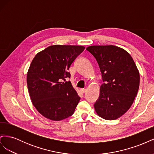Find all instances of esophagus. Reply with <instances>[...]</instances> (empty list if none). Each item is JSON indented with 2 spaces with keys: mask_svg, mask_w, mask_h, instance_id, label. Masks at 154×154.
I'll use <instances>...</instances> for the list:
<instances>
[{
  "mask_svg": "<svg viewBox=\"0 0 154 154\" xmlns=\"http://www.w3.org/2000/svg\"><path fill=\"white\" fill-rule=\"evenodd\" d=\"M86 89H85V88H81V89H80V92H82V93H84V92H86Z\"/></svg>",
  "mask_w": 154,
  "mask_h": 154,
  "instance_id": "34e87169",
  "label": "esophagus"
}]
</instances>
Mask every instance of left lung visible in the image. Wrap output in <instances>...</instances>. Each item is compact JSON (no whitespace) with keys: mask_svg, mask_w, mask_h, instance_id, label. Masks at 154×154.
I'll use <instances>...</instances> for the list:
<instances>
[{"mask_svg":"<svg viewBox=\"0 0 154 154\" xmlns=\"http://www.w3.org/2000/svg\"><path fill=\"white\" fill-rule=\"evenodd\" d=\"M86 49L99 65L103 83L94 103L97 114L106 120L120 118L130 108L139 87V72L130 54L113 45H91Z\"/></svg>","mask_w":154,"mask_h":154,"instance_id":"obj_1","label":"left lung"}]
</instances>
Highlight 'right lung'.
<instances>
[{
    "label": "right lung",
    "instance_id": "add662e5",
    "mask_svg": "<svg viewBox=\"0 0 154 154\" xmlns=\"http://www.w3.org/2000/svg\"><path fill=\"white\" fill-rule=\"evenodd\" d=\"M82 45H53L38 53L27 74L32 105L45 118L61 121L73 114L80 97L73 88L68 70L82 53Z\"/></svg>",
    "mask_w": 154,
    "mask_h": 154
}]
</instances>
